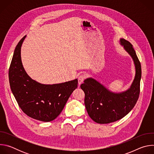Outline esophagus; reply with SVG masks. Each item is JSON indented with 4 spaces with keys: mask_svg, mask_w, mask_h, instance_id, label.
<instances>
[{
    "mask_svg": "<svg viewBox=\"0 0 154 154\" xmlns=\"http://www.w3.org/2000/svg\"><path fill=\"white\" fill-rule=\"evenodd\" d=\"M85 78H86V76H85V75H84V74H82V75H79V77H78V82H79V84L80 85V84L84 81V80L85 79Z\"/></svg>",
    "mask_w": 154,
    "mask_h": 154,
    "instance_id": "obj_1",
    "label": "esophagus"
}]
</instances>
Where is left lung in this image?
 <instances>
[{
  "mask_svg": "<svg viewBox=\"0 0 154 154\" xmlns=\"http://www.w3.org/2000/svg\"><path fill=\"white\" fill-rule=\"evenodd\" d=\"M120 41L124 49L132 57L135 65L136 74L130 88L124 93H113L91 78L85 80L84 83L80 85L85 94L86 111L90 117L99 124H108L122 119L133 109L139 97L141 63L131 44L124 39Z\"/></svg>",
  "mask_w": 154,
  "mask_h": 154,
  "instance_id": "1",
  "label": "left lung"
}]
</instances>
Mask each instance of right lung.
Here are the masks:
<instances>
[{
    "mask_svg": "<svg viewBox=\"0 0 154 154\" xmlns=\"http://www.w3.org/2000/svg\"><path fill=\"white\" fill-rule=\"evenodd\" d=\"M26 35L17 45L9 68L11 91L23 112L33 119L49 122L55 119L72 92L77 79L55 85H42L32 80L26 72L20 58V48Z\"/></svg>",
    "mask_w": 154,
    "mask_h": 154,
    "instance_id": "right-lung-1",
    "label": "right lung"
}]
</instances>
